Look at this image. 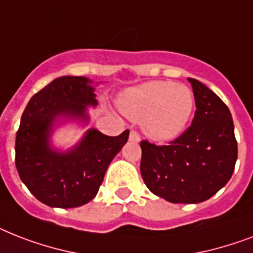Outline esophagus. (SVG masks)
I'll return each instance as SVG.
<instances>
[{"label":"esophagus","mask_w":253,"mask_h":253,"mask_svg":"<svg viewBox=\"0 0 253 253\" xmlns=\"http://www.w3.org/2000/svg\"><path fill=\"white\" fill-rule=\"evenodd\" d=\"M129 139H130L132 142H139L141 136H139V133L136 132V130H130V133H129Z\"/></svg>","instance_id":"34e87169"}]
</instances>
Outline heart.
Segmentation results:
<instances>
[{
  "label": "heart",
  "instance_id": "obj_1",
  "mask_svg": "<svg viewBox=\"0 0 253 253\" xmlns=\"http://www.w3.org/2000/svg\"><path fill=\"white\" fill-rule=\"evenodd\" d=\"M120 106L132 119L143 120L145 132L151 138L169 141L185 129L195 108V98L184 84L151 81L124 94Z\"/></svg>",
  "mask_w": 253,
  "mask_h": 253
}]
</instances>
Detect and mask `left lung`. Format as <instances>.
<instances>
[{"label": "left lung", "mask_w": 253, "mask_h": 253, "mask_svg": "<svg viewBox=\"0 0 253 253\" xmlns=\"http://www.w3.org/2000/svg\"><path fill=\"white\" fill-rule=\"evenodd\" d=\"M192 124L169 145L141 141V175L154 195L173 204L203 203L230 180L238 143L229 107L193 78Z\"/></svg>", "instance_id": "1"}]
</instances>
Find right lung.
Segmentation results:
<instances>
[{
  "label": "right lung",
  "instance_id": "1",
  "mask_svg": "<svg viewBox=\"0 0 253 253\" xmlns=\"http://www.w3.org/2000/svg\"><path fill=\"white\" fill-rule=\"evenodd\" d=\"M84 77H60L36 92L24 108L15 138V166L28 191L52 208H77L94 199L115 155L128 141L129 130L110 137L90 129L68 153L48 146L58 116L86 119L95 106L94 87Z\"/></svg>",
  "mask_w": 253,
  "mask_h": 253
}]
</instances>
